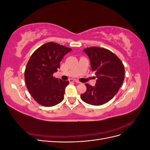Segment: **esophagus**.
<instances>
[{"mask_svg": "<svg viewBox=\"0 0 150 150\" xmlns=\"http://www.w3.org/2000/svg\"><path fill=\"white\" fill-rule=\"evenodd\" d=\"M69 82H74V83H80V82H79V81L76 80V79H72L69 80Z\"/></svg>", "mask_w": 150, "mask_h": 150, "instance_id": "obj_1", "label": "esophagus"}]
</instances>
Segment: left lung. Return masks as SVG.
<instances>
[{
  "instance_id": "left-lung-1",
  "label": "left lung",
  "mask_w": 150,
  "mask_h": 150,
  "mask_svg": "<svg viewBox=\"0 0 150 150\" xmlns=\"http://www.w3.org/2000/svg\"><path fill=\"white\" fill-rule=\"evenodd\" d=\"M83 51L89 57L97 80L94 87L86 84L87 89L81 98L89 104L102 105L110 101L121 88L125 78L124 65L116 54L107 49L90 47Z\"/></svg>"
}]
</instances>
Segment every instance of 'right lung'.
<instances>
[{"label": "right lung", "instance_id": "obj_1", "mask_svg": "<svg viewBox=\"0 0 150 150\" xmlns=\"http://www.w3.org/2000/svg\"><path fill=\"white\" fill-rule=\"evenodd\" d=\"M72 49L53 42H47L32 54L27 64L24 78L26 87L35 101L46 107L54 106L64 99L69 83L53 76L60 68L63 57Z\"/></svg>", "mask_w": 150, "mask_h": 150}]
</instances>
